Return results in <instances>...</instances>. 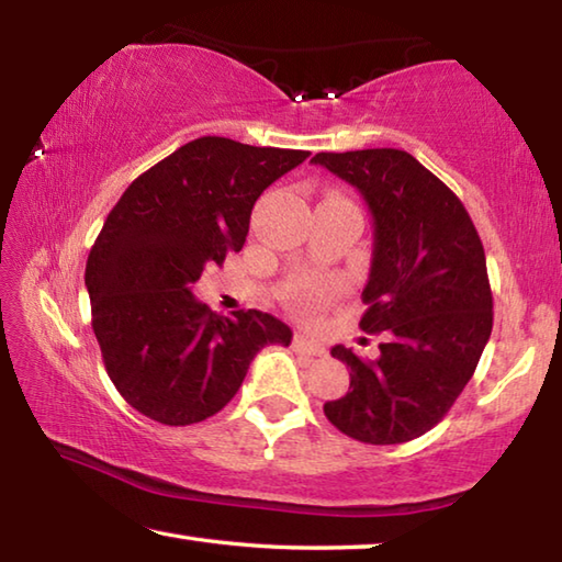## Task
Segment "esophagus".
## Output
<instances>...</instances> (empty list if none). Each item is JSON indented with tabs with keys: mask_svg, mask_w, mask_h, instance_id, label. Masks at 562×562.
Returning a JSON list of instances; mask_svg holds the SVG:
<instances>
[{
	"mask_svg": "<svg viewBox=\"0 0 562 562\" xmlns=\"http://www.w3.org/2000/svg\"><path fill=\"white\" fill-rule=\"evenodd\" d=\"M292 347L297 355H304V357H325L327 349L319 345V341H312V339H304V337H294Z\"/></svg>",
	"mask_w": 562,
	"mask_h": 562,
	"instance_id": "obj_1",
	"label": "esophagus"
}]
</instances>
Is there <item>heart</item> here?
Returning <instances> with one entry per match:
<instances>
[{"label":"heart","mask_w":562,"mask_h":562,"mask_svg":"<svg viewBox=\"0 0 562 562\" xmlns=\"http://www.w3.org/2000/svg\"><path fill=\"white\" fill-rule=\"evenodd\" d=\"M329 290L322 284H302L290 292V304L300 312H315L327 302Z\"/></svg>","instance_id":"b5f03b06"}]
</instances>
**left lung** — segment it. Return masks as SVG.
Returning <instances> with one entry per match:
<instances>
[{"instance_id": "left-lung-1", "label": "left lung", "mask_w": 562, "mask_h": 562, "mask_svg": "<svg viewBox=\"0 0 562 562\" xmlns=\"http://www.w3.org/2000/svg\"><path fill=\"white\" fill-rule=\"evenodd\" d=\"M312 164L355 186L374 217L359 327L384 337L376 359L331 347L349 367V392L325 416L364 443L418 439L459 398L491 337L481 237L453 190L406 150L317 154Z\"/></svg>"}]
</instances>
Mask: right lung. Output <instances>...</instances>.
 Listing matches in <instances>:
<instances>
[{
	"mask_svg": "<svg viewBox=\"0 0 562 562\" xmlns=\"http://www.w3.org/2000/svg\"><path fill=\"white\" fill-rule=\"evenodd\" d=\"M310 150L203 136L138 176L113 205L87 262L91 327L113 386L148 418L188 426L237 394L265 345L292 329L260 310L215 315L190 288L240 252L262 190Z\"/></svg>",
	"mask_w": 562,
	"mask_h": 562,
	"instance_id": "obj_1",
	"label": "right lung"
}]
</instances>
